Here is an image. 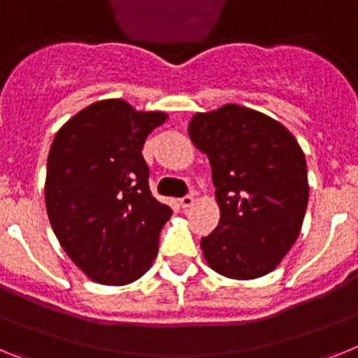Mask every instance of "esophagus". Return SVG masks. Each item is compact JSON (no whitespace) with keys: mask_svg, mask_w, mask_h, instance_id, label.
Wrapping results in <instances>:
<instances>
[{"mask_svg":"<svg viewBox=\"0 0 358 358\" xmlns=\"http://www.w3.org/2000/svg\"><path fill=\"white\" fill-rule=\"evenodd\" d=\"M194 203V196L193 194H185L184 198H180V206L184 207V209H189V207H193Z\"/></svg>","mask_w":358,"mask_h":358,"instance_id":"1","label":"esophagus"}]
</instances>
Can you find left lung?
<instances>
[{"label":"left lung","mask_w":358,"mask_h":358,"mask_svg":"<svg viewBox=\"0 0 358 358\" xmlns=\"http://www.w3.org/2000/svg\"><path fill=\"white\" fill-rule=\"evenodd\" d=\"M191 142L209 158L220 222L200 240L216 273L251 280L271 273L299 238L309 198L306 156L280 122L242 105L196 113Z\"/></svg>","instance_id":"8db88e82"}]
</instances>
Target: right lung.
Masks as SVG:
<instances>
[{
  "mask_svg": "<svg viewBox=\"0 0 358 358\" xmlns=\"http://www.w3.org/2000/svg\"><path fill=\"white\" fill-rule=\"evenodd\" d=\"M167 120L123 100H101L74 114L52 140L45 206L59 245L91 280L125 286L158 255L171 207L149 189L147 136Z\"/></svg>",
  "mask_w": 358,
  "mask_h": 358,
  "instance_id": "right-lung-1",
  "label": "right lung"
}]
</instances>
